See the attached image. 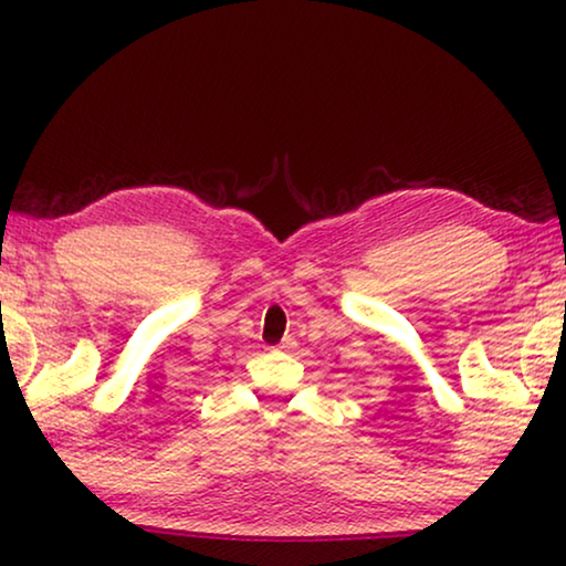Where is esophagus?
I'll list each match as a JSON object with an SVG mask.
<instances>
[{
    "label": "esophagus",
    "mask_w": 566,
    "mask_h": 566,
    "mask_svg": "<svg viewBox=\"0 0 566 566\" xmlns=\"http://www.w3.org/2000/svg\"><path fill=\"white\" fill-rule=\"evenodd\" d=\"M277 347H281V350H293V347H296V339H293V337H283V343L277 345Z\"/></svg>",
    "instance_id": "esophagus-1"
}]
</instances>
